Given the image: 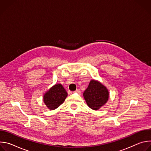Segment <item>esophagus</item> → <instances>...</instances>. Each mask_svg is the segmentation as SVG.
Here are the masks:
<instances>
[{"label":"esophagus","instance_id":"1","mask_svg":"<svg viewBox=\"0 0 151 151\" xmlns=\"http://www.w3.org/2000/svg\"><path fill=\"white\" fill-rule=\"evenodd\" d=\"M75 92L76 93H78V94H81V91H80V90H79V89H77Z\"/></svg>","mask_w":151,"mask_h":151}]
</instances>
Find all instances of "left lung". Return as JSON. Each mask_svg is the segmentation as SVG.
<instances>
[{
  "instance_id": "left-lung-1",
  "label": "left lung",
  "mask_w": 151,
  "mask_h": 151,
  "mask_svg": "<svg viewBox=\"0 0 151 151\" xmlns=\"http://www.w3.org/2000/svg\"><path fill=\"white\" fill-rule=\"evenodd\" d=\"M83 96L87 105L94 111L99 110L108 101L109 93L107 88L97 80H91Z\"/></svg>"
}]
</instances>
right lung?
Returning <instances> with one entry per match:
<instances>
[{"instance_id":"right-lung-1","label":"right lung","mask_w":151,"mask_h":151,"mask_svg":"<svg viewBox=\"0 0 151 151\" xmlns=\"http://www.w3.org/2000/svg\"><path fill=\"white\" fill-rule=\"evenodd\" d=\"M68 93L61 83L53 85L43 96V100L48 109L54 110L58 107L65 100Z\"/></svg>"}]
</instances>
